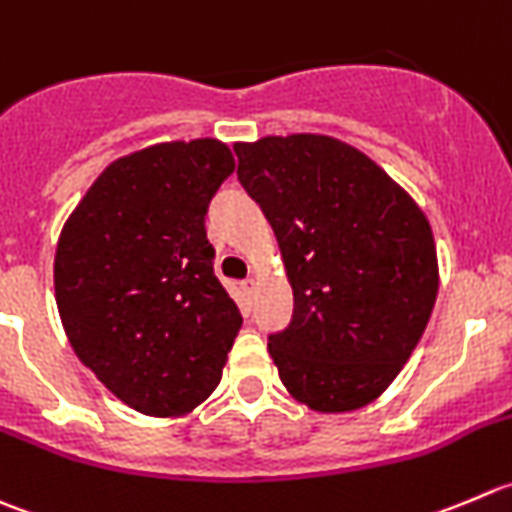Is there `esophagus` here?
<instances>
[{"label": "esophagus", "mask_w": 512, "mask_h": 512, "mask_svg": "<svg viewBox=\"0 0 512 512\" xmlns=\"http://www.w3.org/2000/svg\"><path fill=\"white\" fill-rule=\"evenodd\" d=\"M256 286H258L256 278H246V281L241 283V288H244V293H246V296H249V298L256 293Z\"/></svg>", "instance_id": "34e87169"}]
</instances>
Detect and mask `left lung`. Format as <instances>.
<instances>
[{
    "label": "left lung",
    "instance_id": "1",
    "mask_svg": "<svg viewBox=\"0 0 512 512\" xmlns=\"http://www.w3.org/2000/svg\"><path fill=\"white\" fill-rule=\"evenodd\" d=\"M293 288V318L268 353L318 413L368 406L401 373L438 296V258L416 201L353 146L321 134L236 144Z\"/></svg>",
    "mask_w": 512,
    "mask_h": 512
}]
</instances>
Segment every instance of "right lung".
I'll return each mask as SVG.
<instances>
[{"mask_svg": "<svg viewBox=\"0 0 512 512\" xmlns=\"http://www.w3.org/2000/svg\"><path fill=\"white\" fill-rule=\"evenodd\" d=\"M234 166L216 139L146 146L101 171L59 236L54 293L69 343L144 416L204 403L244 321L204 226Z\"/></svg>", "mask_w": 512, "mask_h": 512, "instance_id": "obj_1", "label": "right lung"}]
</instances>
